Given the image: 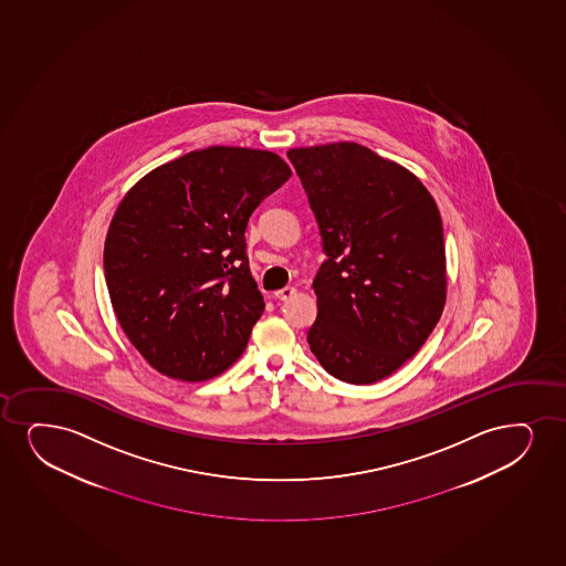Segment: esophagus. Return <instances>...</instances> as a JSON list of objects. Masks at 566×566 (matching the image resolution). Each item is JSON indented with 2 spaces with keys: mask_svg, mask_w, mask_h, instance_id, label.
I'll return each mask as SVG.
<instances>
[{
  "mask_svg": "<svg viewBox=\"0 0 566 566\" xmlns=\"http://www.w3.org/2000/svg\"><path fill=\"white\" fill-rule=\"evenodd\" d=\"M297 293V290L293 286H286L282 287V290H279V292H274V297L280 301H287L292 300L293 295Z\"/></svg>",
  "mask_w": 566,
  "mask_h": 566,
  "instance_id": "34e87169",
  "label": "esophagus"
}]
</instances>
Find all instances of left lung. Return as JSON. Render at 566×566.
<instances>
[{
  "mask_svg": "<svg viewBox=\"0 0 566 566\" xmlns=\"http://www.w3.org/2000/svg\"><path fill=\"white\" fill-rule=\"evenodd\" d=\"M326 261L307 342L322 368L376 384L412 358L447 303L442 221L423 182L356 143L292 148Z\"/></svg>",
  "mask_w": 566,
  "mask_h": 566,
  "instance_id": "obj_1",
  "label": "left lung"
}]
</instances>
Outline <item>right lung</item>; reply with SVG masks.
Wrapping results in <instances>:
<instances>
[{
  "instance_id": "1",
  "label": "right lung",
  "mask_w": 566,
  "mask_h": 566,
  "mask_svg": "<svg viewBox=\"0 0 566 566\" xmlns=\"http://www.w3.org/2000/svg\"><path fill=\"white\" fill-rule=\"evenodd\" d=\"M290 175L279 154L210 147L153 169L119 202L106 286L127 339L164 376L206 381L244 353L265 308L245 227Z\"/></svg>"
}]
</instances>
